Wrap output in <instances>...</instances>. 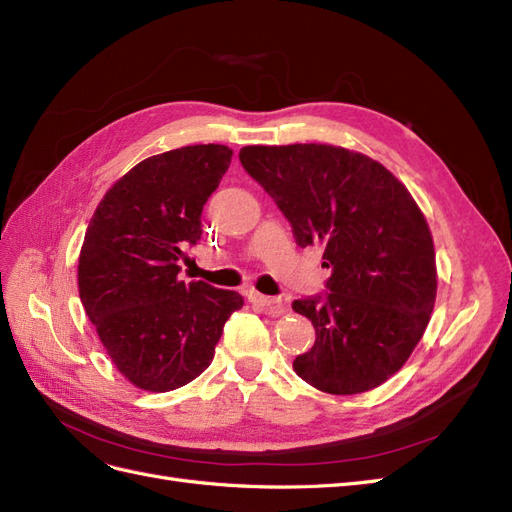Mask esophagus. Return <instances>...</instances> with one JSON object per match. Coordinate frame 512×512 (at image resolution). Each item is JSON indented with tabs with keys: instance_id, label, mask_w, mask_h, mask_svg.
Wrapping results in <instances>:
<instances>
[{
	"instance_id": "obj_1",
	"label": "esophagus",
	"mask_w": 512,
	"mask_h": 512,
	"mask_svg": "<svg viewBox=\"0 0 512 512\" xmlns=\"http://www.w3.org/2000/svg\"><path fill=\"white\" fill-rule=\"evenodd\" d=\"M247 299L260 307H265L271 316H282L286 312V305L280 297H267V294H260V292L252 290L250 294H247Z\"/></svg>"
}]
</instances>
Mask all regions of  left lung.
Wrapping results in <instances>:
<instances>
[{"label":"left lung","mask_w":512,"mask_h":512,"mask_svg":"<svg viewBox=\"0 0 512 512\" xmlns=\"http://www.w3.org/2000/svg\"><path fill=\"white\" fill-rule=\"evenodd\" d=\"M239 160L297 245H322L331 269L327 292L292 301L316 329L294 371L333 395L376 389L408 361L436 301V252L421 209L382 164L344 147L254 145Z\"/></svg>","instance_id":"obj_1"}]
</instances>
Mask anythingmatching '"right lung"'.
I'll return each mask as SVG.
<instances>
[{"label":"right lung","instance_id":"1","mask_svg":"<svg viewBox=\"0 0 512 512\" xmlns=\"http://www.w3.org/2000/svg\"><path fill=\"white\" fill-rule=\"evenodd\" d=\"M230 158L224 145L147 158L106 192L87 226L81 303L115 367L143 391H175L203 374L226 320L243 305L235 290L177 280Z\"/></svg>","mask_w":512,"mask_h":512}]
</instances>
